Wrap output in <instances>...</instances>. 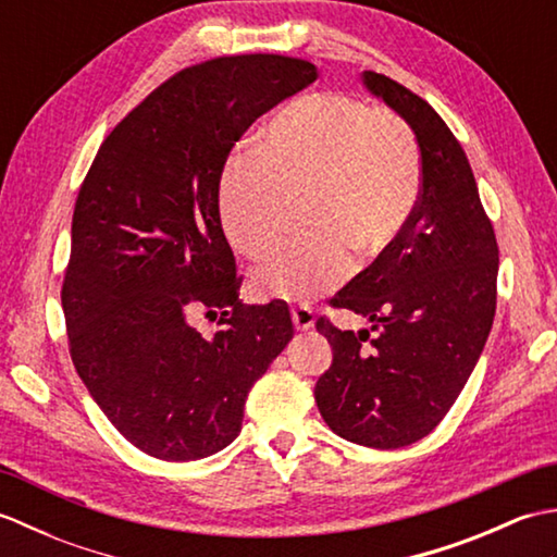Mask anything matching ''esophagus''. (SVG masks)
<instances>
[{
	"instance_id": "obj_1",
	"label": "esophagus",
	"mask_w": 557,
	"mask_h": 557,
	"mask_svg": "<svg viewBox=\"0 0 557 557\" xmlns=\"http://www.w3.org/2000/svg\"><path fill=\"white\" fill-rule=\"evenodd\" d=\"M292 323L297 330H309L313 327L315 318H313V311L309 309V306H294L292 309Z\"/></svg>"
}]
</instances>
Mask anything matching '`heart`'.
<instances>
[{
	"instance_id": "1",
	"label": "heart",
	"mask_w": 557,
	"mask_h": 557,
	"mask_svg": "<svg viewBox=\"0 0 557 557\" xmlns=\"http://www.w3.org/2000/svg\"><path fill=\"white\" fill-rule=\"evenodd\" d=\"M421 160L397 114L339 92H311L272 116L256 156L236 158L218 184L222 232L256 258L277 239L285 200L301 203L299 242L260 260V297L306 301L349 270V255L373 263L397 244L417 210Z\"/></svg>"
}]
</instances>
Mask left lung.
<instances>
[{
	"mask_svg": "<svg viewBox=\"0 0 557 557\" xmlns=\"http://www.w3.org/2000/svg\"><path fill=\"white\" fill-rule=\"evenodd\" d=\"M363 86L417 136L421 194L397 244L330 299L369 318L379 335L318 318L333 363L313 395L339 437L397 449L443 421L474 371L498 299V242L465 150L441 114L375 71H363Z\"/></svg>",
	"mask_w": 557,
	"mask_h": 557,
	"instance_id": "1",
	"label": "left lung"
}]
</instances>
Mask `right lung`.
<instances>
[{
  "instance_id": "obj_1",
  "label": "right lung",
  "mask_w": 557,
  "mask_h": 557,
  "mask_svg": "<svg viewBox=\"0 0 557 557\" xmlns=\"http://www.w3.org/2000/svg\"><path fill=\"white\" fill-rule=\"evenodd\" d=\"M311 62L234 54L182 69L102 140L76 198L62 309L81 381L128 443L168 461L220 453L294 335L285 301L246 306L218 184L260 114ZM196 310L221 311L203 336Z\"/></svg>"
}]
</instances>
